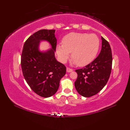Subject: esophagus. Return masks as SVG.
<instances>
[{
    "label": "esophagus",
    "instance_id": "esophagus-1",
    "mask_svg": "<svg viewBox=\"0 0 130 130\" xmlns=\"http://www.w3.org/2000/svg\"><path fill=\"white\" fill-rule=\"evenodd\" d=\"M73 69H70V68H67V69H66V72H67V73H70V72H73Z\"/></svg>",
    "mask_w": 130,
    "mask_h": 130
}]
</instances>
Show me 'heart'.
Instances as JSON below:
<instances>
[{
    "mask_svg": "<svg viewBox=\"0 0 130 130\" xmlns=\"http://www.w3.org/2000/svg\"><path fill=\"white\" fill-rule=\"evenodd\" d=\"M99 47L100 40L96 35L72 32L63 38L62 44H57L56 50L61 62L65 63L72 53L73 63L84 66L94 60Z\"/></svg>",
    "mask_w": 130,
    "mask_h": 130,
    "instance_id": "obj_1",
    "label": "heart"
}]
</instances>
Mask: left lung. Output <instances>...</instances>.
I'll use <instances>...</instances> for the list:
<instances>
[{"instance_id": "8db88e82", "label": "left lung", "mask_w": 130, "mask_h": 130, "mask_svg": "<svg viewBox=\"0 0 130 130\" xmlns=\"http://www.w3.org/2000/svg\"><path fill=\"white\" fill-rule=\"evenodd\" d=\"M101 52L95 60L82 69L76 70L77 78L74 83L77 92L84 97L95 95L107 84L111 74L112 55L110 45L101 37Z\"/></svg>"}]
</instances>
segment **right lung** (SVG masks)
Listing matches in <instances>:
<instances>
[{"mask_svg": "<svg viewBox=\"0 0 130 130\" xmlns=\"http://www.w3.org/2000/svg\"><path fill=\"white\" fill-rule=\"evenodd\" d=\"M55 30L43 29L30 36L25 41L21 56L22 69L25 80L38 95L49 98L56 93L60 81L66 74L64 65L55 56L57 40ZM46 41L51 48L39 49L41 41Z\"/></svg>", "mask_w": 130, "mask_h": 130, "instance_id": "right-lung-1", "label": "right lung"}]
</instances>
